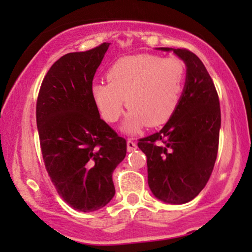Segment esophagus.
<instances>
[{
	"instance_id": "obj_1",
	"label": "esophagus",
	"mask_w": 252,
	"mask_h": 252,
	"mask_svg": "<svg viewBox=\"0 0 252 252\" xmlns=\"http://www.w3.org/2000/svg\"><path fill=\"white\" fill-rule=\"evenodd\" d=\"M136 148H137L136 142H134L133 140H127V150L134 151L136 150Z\"/></svg>"
}]
</instances>
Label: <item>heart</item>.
<instances>
[{
	"mask_svg": "<svg viewBox=\"0 0 252 252\" xmlns=\"http://www.w3.org/2000/svg\"><path fill=\"white\" fill-rule=\"evenodd\" d=\"M109 84L97 82L92 97L103 118L116 123L130 109L123 128L135 133L148 123L158 126L173 116L180 102L186 80V67L177 57L161 58L139 54L119 58L106 73Z\"/></svg>",
	"mask_w": 252,
	"mask_h": 252,
	"instance_id": "b5f03b06",
	"label": "heart"
}]
</instances>
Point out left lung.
<instances>
[{
    "instance_id": "left-lung-1",
    "label": "left lung",
    "mask_w": 252,
    "mask_h": 252,
    "mask_svg": "<svg viewBox=\"0 0 252 252\" xmlns=\"http://www.w3.org/2000/svg\"><path fill=\"white\" fill-rule=\"evenodd\" d=\"M185 62L180 102L159 132L139 140L147 156L148 185L158 199L184 204L197 196L215 166L221 125L218 93L204 64L185 48H160Z\"/></svg>"
}]
</instances>
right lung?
<instances>
[{
	"instance_id": "obj_1",
	"label": "right lung",
	"mask_w": 252,
	"mask_h": 252,
	"mask_svg": "<svg viewBox=\"0 0 252 252\" xmlns=\"http://www.w3.org/2000/svg\"><path fill=\"white\" fill-rule=\"evenodd\" d=\"M110 43L62 56L47 72L36 101L44 166L58 195L74 210L92 212L115 196L112 173L127 144L92 97L93 79Z\"/></svg>"
}]
</instances>
